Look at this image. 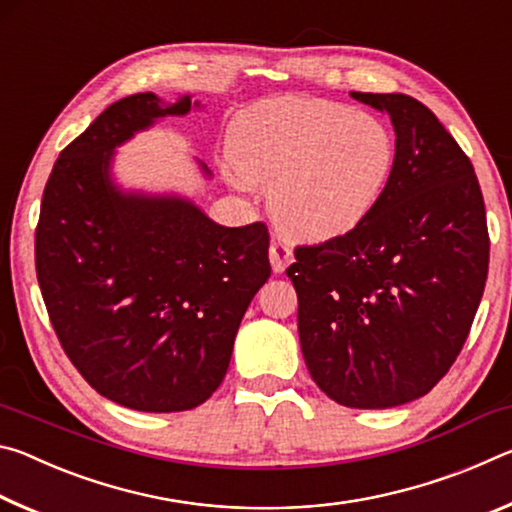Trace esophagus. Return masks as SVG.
<instances>
[{"instance_id": "1", "label": "esophagus", "mask_w": 512, "mask_h": 512, "mask_svg": "<svg viewBox=\"0 0 512 512\" xmlns=\"http://www.w3.org/2000/svg\"><path fill=\"white\" fill-rule=\"evenodd\" d=\"M268 257H271V266L275 273H282L293 262V250L284 244L280 239L271 241V248H268Z\"/></svg>"}]
</instances>
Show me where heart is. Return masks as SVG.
<instances>
[{"label": "heart", "instance_id": "1", "mask_svg": "<svg viewBox=\"0 0 512 512\" xmlns=\"http://www.w3.org/2000/svg\"><path fill=\"white\" fill-rule=\"evenodd\" d=\"M232 185L268 187L284 232L307 241L350 235L391 185L397 146L384 121L363 110L305 97L241 110L228 131Z\"/></svg>", "mask_w": 512, "mask_h": 512}]
</instances>
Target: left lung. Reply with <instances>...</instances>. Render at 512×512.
Segmentation results:
<instances>
[{
	"mask_svg": "<svg viewBox=\"0 0 512 512\" xmlns=\"http://www.w3.org/2000/svg\"><path fill=\"white\" fill-rule=\"evenodd\" d=\"M350 97L391 117V185L361 228L298 246L287 275L320 391L350 409H391L452 368L483 296L490 239L472 162L438 117L406 94Z\"/></svg>",
	"mask_w": 512,
	"mask_h": 512,
	"instance_id": "8db88e82",
	"label": "left lung"
}]
</instances>
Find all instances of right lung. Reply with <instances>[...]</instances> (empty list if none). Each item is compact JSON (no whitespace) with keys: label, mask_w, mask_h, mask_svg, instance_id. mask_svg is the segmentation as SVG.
<instances>
[{"label":"right lung","mask_w":512,"mask_h":512,"mask_svg":"<svg viewBox=\"0 0 512 512\" xmlns=\"http://www.w3.org/2000/svg\"><path fill=\"white\" fill-rule=\"evenodd\" d=\"M192 108L189 94L153 92L108 106L60 153L36 228L40 291L69 361L99 395L146 413L189 411L221 386L271 277L264 223L225 228L189 198L112 180L117 146Z\"/></svg>","instance_id":"add662e5"}]
</instances>
